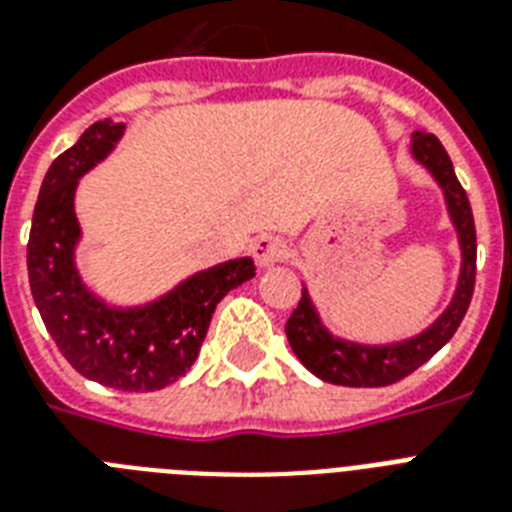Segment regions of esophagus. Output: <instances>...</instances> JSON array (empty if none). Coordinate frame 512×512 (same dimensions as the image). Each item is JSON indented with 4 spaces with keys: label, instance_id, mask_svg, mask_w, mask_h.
<instances>
[{
    "label": "esophagus",
    "instance_id": "1",
    "mask_svg": "<svg viewBox=\"0 0 512 512\" xmlns=\"http://www.w3.org/2000/svg\"><path fill=\"white\" fill-rule=\"evenodd\" d=\"M252 257L260 268H268V265H276L279 260L287 257V241L276 236V233H263L257 236L255 244H252Z\"/></svg>",
    "mask_w": 512,
    "mask_h": 512
}]
</instances>
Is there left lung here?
<instances>
[{
	"mask_svg": "<svg viewBox=\"0 0 512 512\" xmlns=\"http://www.w3.org/2000/svg\"><path fill=\"white\" fill-rule=\"evenodd\" d=\"M412 156L414 162L422 164L436 180L438 188L444 191L446 212L452 220L457 241H460L462 263L457 287L444 308L428 329L420 335L406 337L398 342H385V345H366V342L342 340L324 327L319 311L311 300L308 287H303V297L297 303L295 313L289 316L287 340L295 350V356L303 361L308 372H313L319 380L332 382V385H348V388H382L393 382L404 380L406 374L420 369L430 356H436L446 342L452 340L457 327L468 313L470 297H473V284H476V223L470 212V201L465 188L454 175L452 159L438 143L436 135L430 132H414L412 135Z\"/></svg>",
	"mask_w": 512,
	"mask_h": 512,
	"instance_id": "8db88e82",
	"label": "left lung"
}]
</instances>
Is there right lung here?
<instances>
[{
  "instance_id": "obj_1",
  "label": "right lung",
  "mask_w": 512,
  "mask_h": 512,
  "mask_svg": "<svg viewBox=\"0 0 512 512\" xmlns=\"http://www.w3.org/2000/svg\"><path fill=\"white\" fill-rule=\"evenodd\" d=\"M122 135V122H95L50 164L28 236V284L44 327L76 372L108 388L146 393L191 369L217 303L255 276V263L252 257L225 260L143 305H111L92 292L76 268L82 241L76 188Z\"/></svg>"
}]
</instances>
